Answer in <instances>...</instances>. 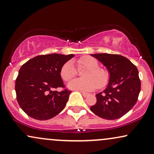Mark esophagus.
<instances>
[{
    "label": "esophagus",
    "mask_w": 154,
    "mask_h": 154,
    "mask_svg": "<svg viewBox=\"0 0 154 154\" xmlns=\"http://www.w3.org/2000/svg\"><path fill=\"white\" fill-rule=\"evenodd\" d=\"M81 94H82V95L84 97H87V96H89V94H87V93H85V92H83L81 91Z\"/></svg>",
    "instance_id": "1"
}]
</instances>
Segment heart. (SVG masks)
Segmentation results:
<instances>
[{"instance_id":"obj_1","label":"heart","mask_w":154,"mask_h":154,"mask_svg":"<svg viewBox=\"0 0 154 154\" xmlns=\"http://www.w3.org/2000/svg\"><path fill=\"white\" fill-rule=\"evenodd\" d=\"M78 67L86 68L82 73L84 78L75 79L68 84L71 88L83 91H91L98 88H103L109 83L110 74L107 70L99 67V63L91 56H84L78 60ZM77 71L71 60L66 62L60 70V75L65 81L71 80L76 75Z\"/></svg>"}]
</instances>
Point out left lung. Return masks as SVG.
Here are the masks:
<instances>
[{
    "instance_id": "8db88e82",
    "label": "left lung",
    "mask_w": 154,
    "mask_h": 154,
    "mask_svg": "<svg viewBox=\"0 0 154 154\" xmlns=\"http://www.w3.org/2000/svg\"><path fill=\"white\" fill-rule=\"evenodd\" d=\"M91 55L107 67L110 79L107 88L96 95L97 101L91 106V110L102 119H119L128 113L138 100L141 81L137 68L121 55Z\"/></svg>"
}]
</instances>
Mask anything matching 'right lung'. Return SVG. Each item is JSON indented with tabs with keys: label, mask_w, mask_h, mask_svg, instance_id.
Here are the masks:
<instances>
[{
	"label": "right lung",
	"mask_w": 154,
	"mask_h": 154,
	"mask_svg": "<svg viewBox=\"0 0 154 154\" xmlns=\"http://www.w3.org/2000/svg\"><path fill=\"white\" fill-rule=\"evenodd\" d=\"M73 54L40 55L25 63L19 70L15 90L18 103L30 117L52 119L65 108L70 93L64 86L60 70ZM62 88L61 92L54 91Z\"/></svg>",
	"instance_id": "obj_1"
}]
</instances>
